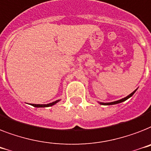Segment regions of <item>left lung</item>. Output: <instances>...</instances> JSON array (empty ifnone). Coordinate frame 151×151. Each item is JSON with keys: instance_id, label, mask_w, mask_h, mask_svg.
Listing matches in <instances>:
<instances>
[{"instance_id": "obj_1", "label": "left lung", "mask_w": 151, "mask_h": 151, "mask_svg": "<svg viewBox=\"0 0 151 151\" xmlns=\"http://www.w3.org/2000/svg\"><path fill=\"white\" fill-rule=\"evenodd\" d=\"M137 91V90H135V91H133V92L132 93H130L129 96H127L126 97H125V98L123 99H121V100H119V101H114V102H111V103H101V104H104V105H111V104H119V103H122V102H123V101H126L127 99H129V97H131V96H132V95L134 94V93Z\"/></svg>"}]
</instances>
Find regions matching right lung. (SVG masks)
I'll return each mask as SVG.
<instances>
[{
	"label": "right lung",
	"mask_w": 151,
	"mask_h": 151,
	"mask_svg": "<svg viewBox=\"0 0 151 151\" xmlns=\"http://www.w3.org/2000/svg\"><path fill=\"white\" fill-rule=\"evenodd\" d=\"M59 101H56L55 102H52V103H50L48 104H32L33 107H37V108H44V107H50V106H53L54 104H55L56 103H58Z\"/></svg>",
	"instance_id": "obj_1"
}]
</instances>
